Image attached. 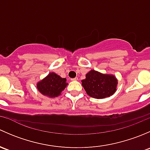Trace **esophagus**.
Wrapping results in <instances>:
<instances>
[{
    "instance_id": "1",
    "label": "esophagus",
    "mask_w": 150,
    "mask_h": 150,
    "mask_svg": "<svg viewBox=\"0 0 150 150\" xmlns=\"http://www.w3.org/2000/svg\"><path fill=\"white\" fill-rule=\"evenodd\" d=\"M78 78H77V77H75V78H71V81H77V80H78Z\"/></svg>"
}]
</instances>
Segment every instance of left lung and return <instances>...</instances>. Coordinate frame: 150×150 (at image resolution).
<instances>
[{
  "instance_id": "left-lung-1",
  "label": "left lung",
  "mask_w": 150,
  "mask_h": 150,
  "mask_svg": "<svg viewBox=\"0 0 150 150\" xmlns=\"http://www.w3.org/2000/svg\"><path fill=\"white\" fill-rule=\"evenodd\" d=\"M82 81V85L88 95L96 99H104L115 92L117 81L115 77L104 75L91 69Z\"/></svg>"
}]
</instances>
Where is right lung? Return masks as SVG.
Here are the masks:
<instances>
[{
    "instance_id": "obj_1",
    "label": "right lung",
    "mask_w": 150,
    "mask_h": 150,
    "mask_svg": "<svg viewBox=\"0 0 150 150\" xmlns=\"http://www.w3.org/2000/svg\"><path fill=\"white\" fill-rule=\"evenodd\" d=\"M66 78H62L54 72L49 75L38 83L37 88L39 91L45 96L49 97H57L65 88L67 83Z\"/></svg>"
}]
</instances>
